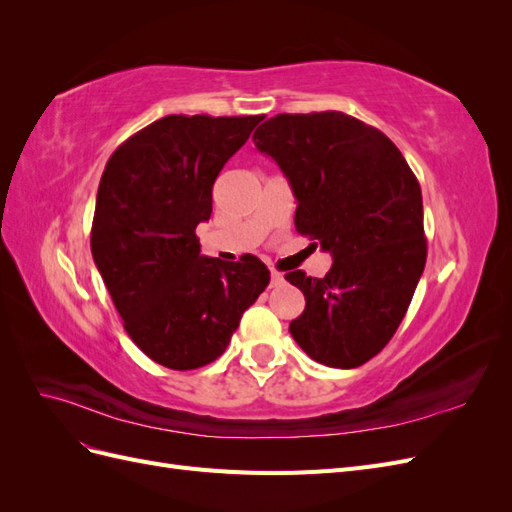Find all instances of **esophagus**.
<instances>
[{
	"instance_id": "34e87169",
	"label": "esophagus",
	"mask_w": 512,
	"mask_h": 512,
	"mask_svg": "<svg viewBox=\"0 0 512 512\" xmlns=\"http://www.w3.org/2000/svg\"><path fill=\"white\" fill-rule=\"evenodd\" d=\"M284 284V273L280 271H271V288H277Z\"/></svg>"
}]
</instances>
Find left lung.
<instances>
[{
	"mask_svg": "<svg viewBox=\"0 0 512 512\" xmlns=\"http://www.w3.org/2000/svg\"><path fill=\"white\" fill-rule=\"evenodd\" d=\"M254 145L290 183L294 226L333 256L324 277L286 273L305 294L294 342L322 365L359 367L391 342L423 275L421 185L389 136L339 111L275 115Z\"/></svg>",
	"mask_w": 512,
	"mask_h": 512,
	"instance_id": "obj_1",
	"label": "left lung"
}]
</instances>
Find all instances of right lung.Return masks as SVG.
I'll return each mask as SVG.
<instances>
[{"instance_id": "1", "label": "right lung", "mask_w": 512, "mask_h": 512, "mask_svg": "<svg viewBox=\"0 0 512 512\" xmlns=\"http://www.w3.org/2000/svg\"><path fill=\"white\" fill-rule=\"evenodd\" d=\"M262 119L166 115L106 162L91 254L123 329L168 369L218 359L269 286L265 262L252 254L237 262L203 256L196 237V226L211 218L220 170Z\"/></svg>"}]
</instances>
